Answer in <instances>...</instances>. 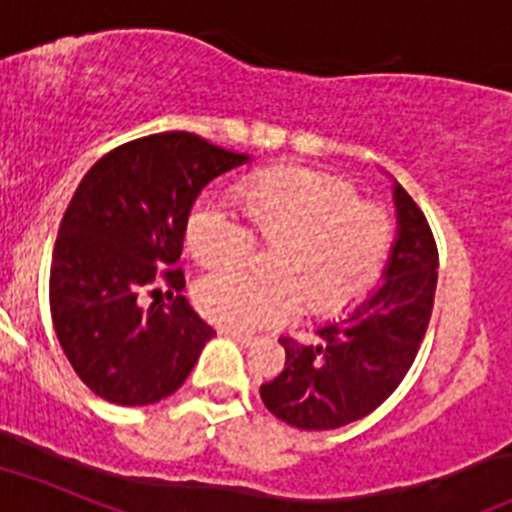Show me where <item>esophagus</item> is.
<instances>
[{
	"instance_id": "1",
	"label": "esophagus",
	"mask_w": 512,
	"mask_h": 512,
	"mask_svg": "<svg viewBox=\"0 0 512 512\" xmlns=\"http://www.w3.org/2000/svg\"><path fill=\"white\" fill-rule=\"evenodd\" d=\"M221 336L231 338V341H236L239 346H255V343L260 341L257 336H249V333H239V330H223L221 328Z\"/></svg>"
}]
</instances>
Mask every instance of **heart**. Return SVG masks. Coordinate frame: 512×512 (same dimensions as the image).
I'll return each mask as SVG.
<instances>
[{"label":"heart","mask_w":512,"mask_h":512,"mask_svg":"<svg viewBox=\"0 0 512 512\" xmlns=\"http://www.w3.org/2000/svg\"><path fill=\"white\" fill-rule=\"evenodd\" d=\"M244 213L218 197H200L187 218V247L208 268L247 260L257 239L278 244L270 270H218L200 278L195 304L223 330H263L294 320L304 302L317 315H341L375 289L388 260V213L362 203L341 176L283 166L252 176Z\"/></svg>","instance_id":"1"}]
</instances>
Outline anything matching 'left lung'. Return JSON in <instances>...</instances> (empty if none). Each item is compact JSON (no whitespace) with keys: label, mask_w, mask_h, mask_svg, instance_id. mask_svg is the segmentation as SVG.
Instances as JSON below:
<instances>
[{"label":"left lung","mask_w":512,"mask_h":512,"mask_svg":"<svg viewBox=\"0 0 512 512\" xmlns=\"http://www.w3.org/2000/svg\"><path fill=\"white\" fill-rule=\"evenodd\" d=\"M398 236L382 286L343 320L317 330L320 343L281 338L286 364L260 385L273 416L299 429H336L388 401L416 359L437 289V244L427 218L393 182Z\"/></svg>","instance_id":"left-lung-1"}]
</instances>
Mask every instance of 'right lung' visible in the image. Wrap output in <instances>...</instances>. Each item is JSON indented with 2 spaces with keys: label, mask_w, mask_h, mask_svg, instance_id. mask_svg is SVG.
Wrapping results in <instances>:
<instances>
[{
  "label": "right lung",
  "mask_w": 512,
  "mask_h": 512,
  "mask_svg": "<svg viewBox=\"0 0 512 512\" xmlns=\"http://www.w3.org/2000/svg\"><path fill=\"white\" fill-rule=\"evenodd\" d=\"M247 161L192 132H161L114 148L77 184L51 255V322L77 377L103 401L158 403L216 336L179 294L176 260L197 195ZM158 285L170 302L145 310L142 294Z\"/></svg>",
  "instance_id": "1"
}]
</instances>
